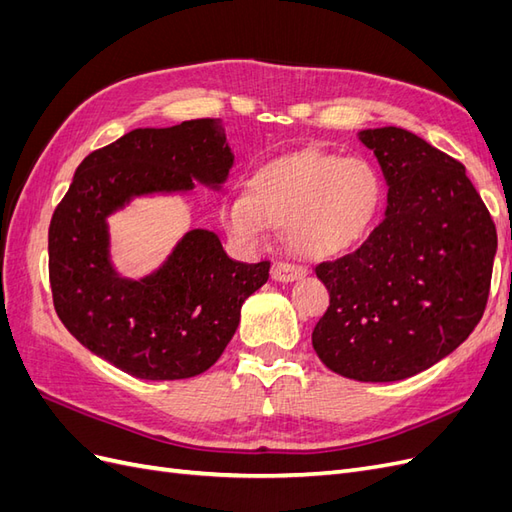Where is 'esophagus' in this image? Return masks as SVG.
Returning <instances> with one entry per match:
<instances>
[{"label": "esophagus", "mask_w": 512, "mask_h": 512, "mask_svg": "<svg viewBox=\"0 0 512 512\" xmlns=\"http://www.w3.org/2000/svg\"><path fill=\"white\" fill-rule=\"evenodd\" d=\"M305 275V271L301 267H294V265H288V262H277V265L273 267L271 271V277L275 282L280 284H290V282H297L301 280V277Z\"/></svg>", "instance_id": "1"}]
</instances>
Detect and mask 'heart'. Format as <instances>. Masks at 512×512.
<instances>
[{
    "mask_svg": "<svg viewBox=\"0 0 512 512\" xmlns=\"http://www.w3.org/2000/svg\"><path fill=\"white\" fill-rule=\"evenodd\" d=\"M384 185L361 158L307 149L260 166L245 194L224 200V228L243 245H262L273 226L303 258L327 260L354 250L374 228Z\"/></svg>",
    "mask_w": 512,
    "mask_h": 512,
    "instance_id": "b5f03b06",
    "label": "heart"
}]
</instances>
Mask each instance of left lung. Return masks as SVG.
Here are the masks:
<instances>
[{
	"instance_id": "1",
	"label": "left lung",
	"mask_w": 512,
	"mask_h": 512,
	"mask_svg": "<svg viewBox=\"0 0 512 512\" xmlns=\"http://www.w3.org/2000/svg\"><path fill=\"white\" fill-rule=\"evenodd\" d=\"M356 136L382 168L386 211L359 250L316 267L331 303L312 344L339 376L397 382L470 337L498 235L466 166L395 126Z\"/></svg>"
}]
</instances>
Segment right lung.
Here are the masks:
<instances>
[{
	"label": "right lung",
	"mask_w": 512,
	"mask_h": 512,
	"mask_svg": "<svg viewBox=\"0 0 512 512\" xmlns=\"http://www.w3.org/2000/svg\"><path fill=\"white\" fill-rule=\"evenodd\" d=\"M232 164L220 119H194L132 130L76 168L51 220L49 275L59 320L89 352L141 380L194 378L220 359L269 262L243 265L215 232L194 228L158 269L132 280L111 258L108 218L194 183L220 192Z\"/></svg>",
	"instance_id": "right-lung-1"
}]
</instances>
